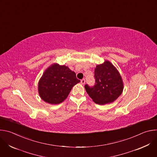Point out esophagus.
Returning a JSON list of instances; mask_svg holds the SVG:
<instances>
[{"mask_svg": "<svg viewBox=\"0 0 157 157\" xmlns=\"http://www.w3.org/2000/svg\"><path fill=\"white\" fill-rule=\"evenodd\" d=\"M81 83L82 84H85V79H81Z\"/></svg>", "mask_w": 157, "mask_h": 157, "instance_id": "esophagus-1", "label": "esophagus"}]
</instances>
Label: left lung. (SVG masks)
<instances>
[{
  "mask_svg": "<svg viewBox=\"0 0 157 157\" xmlns=\"http://www.w3.org/2000/svg\"><path fill=\"white\" fill-rule=\"evenodd\" d=\"M95 84H85L88 95L98 104L104 105L114 102L122 94L123 83L121 76L109 61L98 65L94 70Z\"/></svg>",
  "mask_w": 157,
  "mask_h": 157,
  "instance_id": "8db88e82",
  "label": "left lung"
}]
</instances>
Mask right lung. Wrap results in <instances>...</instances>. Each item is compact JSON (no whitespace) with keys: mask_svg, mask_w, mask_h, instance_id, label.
<instances>
[{"mask_svg":"<svg viewBox=\"0 0 157 157\" xmlns=\"http://www.w3.org/2000/svg\"><path fill=\"white\" fill-rule=\"evenodd\" d=\"M79 82L76 73L68 67L54 64L45 71L40 79L38 93L44 101L58 104L68 97L72 87Z\"/></svg>","mask_w":157,"mask_h":157,"instance_id":"right-lung-1","label":"right lung"}]
</instances>
